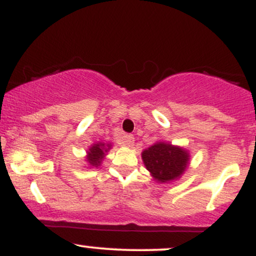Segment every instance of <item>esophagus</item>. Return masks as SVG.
<instances>
[{
    "instance_id": "1",
    "label": "esophagus",
    "mask_w": 256,
    "mask_h": 256,
    "mask_svg": "<svg viewBox=\"0 0 256 256\" xmlns=\"http://www.w3.org/2000/svg\"><path fill=\"white\" fill-rule=\"evenodd\" d=\"M122 140L125 146H132L134 143V137L132 136V134H124V136L122 137Z\"/></svg>"
}]
</instances>
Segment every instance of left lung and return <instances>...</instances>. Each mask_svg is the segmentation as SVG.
Instances as JSON below:
<instances>
[{
	"label": "left lung",
	"instance_id": "8db88e82",
	"mask_svg": "<svg viewBox=\"0 0 256 256\" xmlns=\"http://www.w3.org/2000/svg\"><path fill=\"white\" fill-rule=\"evenodd\" d=\"M144 165L158 182L172 180L184 172L189 154L184 149L166 143H156L142 152Z\"/></svg>",
	"mask_w": 256,
	"mask_h": 256
}]
</instances>
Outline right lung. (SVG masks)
I'll return each mask as SVG.
<instances>
[{
    "mask_svg": "<svg viewBox=\"0 0 256 256\" xmlns=\"http://www.w3.org/2000/svg\"><path fill=\"white\" fill-rule=\"evenodd\" d=\"M104 144L102 143H98V144H94L91 148L89 149V156H88V161H89L90 165L92 166H98L101 160L104 158Z\"/></svg>",
    "mask_w": 256,
    "mask_h": 256,
    "instance_id": "right-lung-1",
    "label": "right lung"
}]
</instances>
